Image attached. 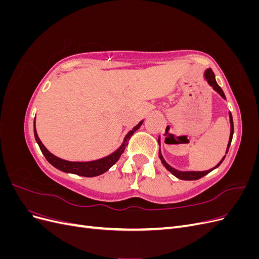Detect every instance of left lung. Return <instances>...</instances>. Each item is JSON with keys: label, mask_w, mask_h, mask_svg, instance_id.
<instances>
[{"label": "left lung", "mask_w": 259, "mask_h": 259, "mask_svg": "<svg viewBox=\"0 0 259 259\" xmlns=\"http://www.w3.org/2000/svg\"><path fill=\"white\" fill-rule=\"evenodd\" d=\"M204 77H205V80L207 81V83L211 86V88L214 89V91H216L219 95H221L224 99H226V96H225V94H224V92H223V90L221 89V86H219L218 84H217V82H216V80H215V74H214V72L211 71V69H206L205 70V72H204ZM229 117H230V128H231V131H230V137H229V143H228V147H227V151H226V153L228 152V150H229V147H230V144H231V140H232V136H233V121H232V115H231V113L229 112ZM159 145H160V137H159ZM226 156V155H225ZM225 156L224 158L222 159V161L219 162L217 165L215 166V167H213L211 169H208V170H203V171H182V170H177V169H175L174 167H171L170 165H168V164L165 162V160L163 159V156H162V153H161V150H159V158L161 159V161H162V163H163V165L165 166V168L167 169V170H169L171 174H173L174 176H176L177 178H179V179H183V180H197V179H200V178H202L203 176H205V175H207L209 171H211L213 169H215V168H217L219 165H221L222 164V162L224 161V159H225Z\"/></svg>", "instance_id": "1"}]
</instances>
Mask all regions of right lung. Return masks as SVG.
Segmentation results:
<instances>
[{
  "instance_id": "add662e5",
  "label": "right lung",
  "mask_w": 259,
  "mask_h": 259,
  "mask_svg": "<svg viewBox=\"0 0 259 259\" xmlns=\"http://www.w3.org/2000/svg\"><path fill=\"white\" fill-rule=\"evenodd\" d=\"M143 122L144 121H140L134 128L127 133V135L125 136V138L123 140V144L121 145V147L119 149H117L116 151H114L110 155L105 156V158H103V159H99L96 161H91V162H70V161L59 159V158H57V156L52 154L48 150V149L45 148V146L42 144L40 138H38V136L36 134L35 125H34V137H35V140H36L38 147H40V149H41L42 153L46 158V160H48L52 164V165L56 167L57 169L65 171V173L76 174V175L84 176V177H95V176L104 174L105 171H107L113 165V164L116 163L117 160L120 159V156L122 155V153L125 150V148H126V146H127L128 139L140 126H142Z\"/></svg>"
}]
</instances>
